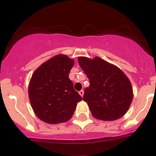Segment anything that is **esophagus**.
I'll use <instances>...</instances> for the list:
<instances>
[{"mask_svg":"<svg viewBox=\"0 0 156 156\" xmlns=\"http://www.w3.org/2000/svg\"><path fill=\"white\" fill-rule=\"evenodd\" d=\"M78 93H79V94L81 96V97H83V95H84V90H80Z\"/></svg>","mask_w":156,"mask_h":156,"instance_id":"esophagus-1","label":"esophagus"}]
</instances>
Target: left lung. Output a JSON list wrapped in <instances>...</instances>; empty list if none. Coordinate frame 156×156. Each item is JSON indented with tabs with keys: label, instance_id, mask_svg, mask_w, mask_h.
I'll use <instances>...</instances> for the list:
<instances>
[{
	"label": "left lung",
	"instance_id": "1",
	"mask_svg": "<svg viewBox=\"0 0 156 156\" xmlns=\"http://www.w3.org/2000/svg\"><path fill=\"white\" fill-rule=\"evenodd\" d=\"M78 63L90 81L83 100L95 119L114 121L125 115L133 100V87L127 75L116 66L96 56H79Z\"/></svg>",
	"mask_w": 156,
	"mask_h": 156
}]
</instances>
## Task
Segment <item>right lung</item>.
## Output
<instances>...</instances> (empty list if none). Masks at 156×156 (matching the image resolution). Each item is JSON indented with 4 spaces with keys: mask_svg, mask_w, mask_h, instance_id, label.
Masks as SVG:
<instances>
[{
    "mask_svg": "<svg viewBox=\"0 0 156 156\" xmlns=\"http://www.w3.org/2000/svg\"><path fill=\"white\" fill-rule=\"evenodd\" d=\"M74 59L64 54L53 56L32 74L29 97L33 111L48 124L66 122L72 117L82 97L75 90L69 78Z\"/></svg>",
    "mask_w": 156,
    "mask_h": 156,
    "instance_id": "add662e5",
    "label": "right lung"
}]
</instances>
